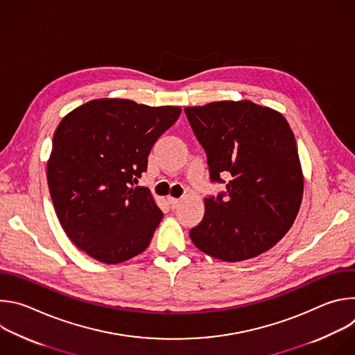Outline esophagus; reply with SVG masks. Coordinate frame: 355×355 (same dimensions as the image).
Returning a JSON list of instances; mask_svg holds the SVG:
<instances>
[{
    "label": "esophagus",
    "instance_id": "1",
    "mask_svg": "<svg viewBox=\"0 0 355 355\" xmlns=\"http://www.w3.org/2000/svg\"><path fill=\"white\" fill-rule=\"evenodd\" d=\"M167 200H168V204H170V207H171L173 209H175V208L180 205V202H181L178 198H173V196H168Z\"/></svg>",
    "mask_w": 355,
    "mask_h": 355
}]
</instances>
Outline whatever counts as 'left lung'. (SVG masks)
I'll return each mask as SVG.
<instances>
[{
	"label": "left lung",
	"mask_w": 355,
	"mask_h": 355,
	"mask_svg": "<svg viewBox=\"0 0 355 355\" xmlns=\"http://www.w3.org/2000/svg\"><path fill=\"white\" fill-rule=\"evenodd\" d=\"M204 147L212 182L226 192L205 198V215L189 230L208 256L243 261L274 247L291 229L303 195L296 140L286 119L251 101H219L184 110Z\"/></svg>",
	"instance_id": "8db88e82"
}]
</instances>
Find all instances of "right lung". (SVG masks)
<instances>
[{
  "label": "right lung",
  "mask_w": 355,
  "mask_h": 355,
  "mask_svg": "<svg viewBox=\"0 0 355 355\" xmlns=\"http://www.w3.org/2000/svg\"><path fill=\"white\" fill-rule=\"evenodd\" d=\"M180 107L94 99L59 123L47 184L70 240L101 263H123L147 248L163 219L148 188L135 187Z\"/></svg>",
  "instance_id": "add662e5"
}]
</instances>
